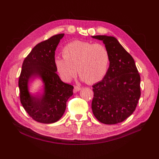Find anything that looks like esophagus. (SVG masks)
<instances>
[{"mask_svg":"<svg viewBox=\"0 0 159 159\" xmlns=\"http://www.w3.org/2000/svg\"><path fill=\"white\" fill-rule=\"evenodd\" d=\"M81 89V88L79 86H75L74 89H73V92L74 93H77L78 92H79Z\"/></svg>","mask_w":159,"mask_h":159,"instance_id":"1","label":"esophagus"}]
</instances>
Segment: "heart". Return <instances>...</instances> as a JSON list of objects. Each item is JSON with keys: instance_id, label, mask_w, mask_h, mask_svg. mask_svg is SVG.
<instances>
[{"instance_id": "heart-1", "label": "heart", "mask_w": 159, "mask_h": 159, "mask_svg": "<svg viewBox=\"0 0 159 159\" xmlns=\"http://www.w3.org/2000/svg\"><path fill=\"white\" fill-rule=\"evenodd\" d=\"M63 55L55 57L54 64L65 81L75 77L79 70L82 80L95 84L104 78L108 71L110 55L102 44L75 40L64 47Z\"/></svg>"}]
</instances>
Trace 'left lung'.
I'll use <instances>...</instances> for the list:
<instances>
[{
  "label": "left lung",
  "instance_id": "8db88e82",
  "mask_svg": "<svg viewBox=\"0 0 159 159\" xmlns=\"http://www.w3.org/2000/svg\"><path fill=\"white\" fill-rule=\"evenodd\" d=\"M101 40L110 55V66L103 79L94 84L93 115L100 122L113 125L133 113L140 98V77L134 60L116 38L93 36Z\"/></svg>",
  "mask_w": 159,
  "mask_h": 159
}]
</instances>
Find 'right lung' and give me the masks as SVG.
Returning a JSON list of instances; mask_svg holds the SVG:
<instances>
[{"label":"right lung","instance_id":"right-lung-1","mask_svg":"<svg viewBox=\"0 0 159 159\" xmlns=\"http://www.w3.org/2000/svg\"><path fill=\"white\" fill-rule=\"evenodd\" d=\"M64 34L53 36L34 47L22 65L19 79L20 102L31 118L42 123L58 121L64 114L66 102L73 94V86L64 83L57 74L55 51ZM36 78L44 84L42 94H31L29 82Z\"/></svg>","mask_w":159,"mask_h":159}]
</instances>
